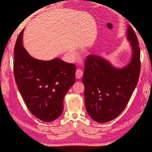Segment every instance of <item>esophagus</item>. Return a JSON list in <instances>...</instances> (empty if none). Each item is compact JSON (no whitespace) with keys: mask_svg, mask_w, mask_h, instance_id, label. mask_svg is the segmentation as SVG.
Masks as SVG:
<instances>
[{"mask_svg":"<svg viewBox=\"0 0 152 152\" xmlns=\"http://www.w3.org/2000/svg\"><path fill=\"white\" fill-rule=\"evenodd\" d=\"M82 75H83V71H82L81 69H77L76 73H75V76L77 79H80Z\"/></svg>","mask_w":152,"mask_h":152,"instance_id":"34e87169","label":"esophagus"}]
</instances>
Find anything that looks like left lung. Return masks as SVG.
I'll return each mask as SVG.
<instances>
[{
    "mask_svg": "<svg viewBox=\"0 0 152 152\" xmlns=\"http://www.w3.org/2000/svg\"><path fill=\"white\" fill-rule=\"evenodd\" d=\"M127 39L132 50L130 61L122 68L114 66L107 59L90 54L85 62L82 82L87 113L97 122L115 118L125 109L138 82L140 50L136 35L130 25Z\"/></svg>",
    "mask_w": 152,
    "mask_h": 152,
    "instance_id": "1",
    "label": "left lung"
}]
</instances>
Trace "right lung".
<instances>
[{"instance_id": "obj_1", "label": "right lung", "mask_w": 152, "mask_h": 152, "mask_svg": "<svg viewBox=\"0 0 152 152\" xmlns=\"http://www.w3.org/2000/svg\"><path fill=\"white\" fill-rule=\"evenodd\" d=\"M21 31L15 48L14 74L28 110L44 122L61 115L63 99L75 82L76 66L58 58L43 61L31 56L23 44Z\"/></svg>"}]
</instances>
